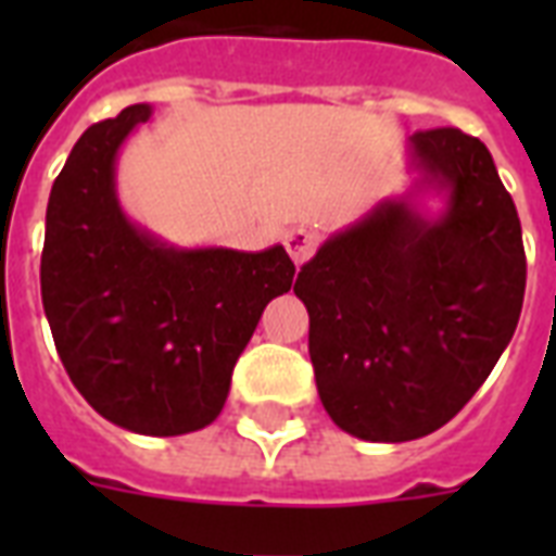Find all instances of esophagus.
<instances>
[{"label": "esophagus", "instance_id": "34e87169", "mask_svg": "<svg viewBox=\"0 0 556 556\" xmlns=\"http://www.w3.org/2000/svg\"><path fill=\"white\" fill-rule=\"evenodd\" d=\"M317 244H320V233L308 225H296L286 233V248L296 265H303V262L312 256Z\"/></svg>", "mask_w": 556, "mask_h": 556}]
</instances>
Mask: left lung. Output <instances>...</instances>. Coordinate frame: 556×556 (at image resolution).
<instances>
[{
  "label": "left lung",
  "instance_id": "1",
  "mask_svg": "<svg viewBox=\"0 0 556 556\" xmlns=\"http://www.w3.org/2000/svg\"><path fill=\"white\" fill-rule=\"evenodd\" d=\"M415 190L439 218L387 199L305 262L308 355L331 421L364 441H413L476 395L514 338L526 248L510 192L479 138L453 126L409 138Z\"/></svg>",
  "mask_w": 556,
  "mask_h": 556
}]
</instances>
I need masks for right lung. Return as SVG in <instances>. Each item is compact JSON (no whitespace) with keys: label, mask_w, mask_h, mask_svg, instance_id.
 Wrapping results in <instances>:
<instances>
[{"label":"right lung","mask_w":556,"mask_h":556,"mask_svg":"<svg viewBox=\"0 0 556 556\" xmlns=\"http://www.w3.org/2000/svg\"><path fill=\"white\" fill-rule=\"evenodd\" d=\"M150 115L135 103L74 143L48 199L39 286L77 392L124 430L185 435L216 421L236 361L296 268L282 244L181 251L126 218L115 159Z\"/></svg>","instance_id":"1"}]
</instances>
